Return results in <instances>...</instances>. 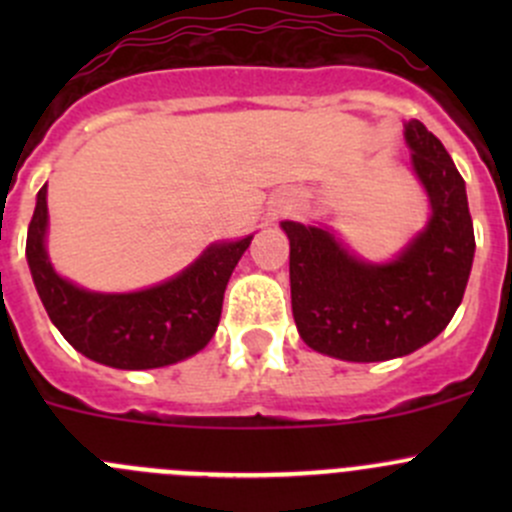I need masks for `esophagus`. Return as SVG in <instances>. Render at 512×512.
Returning <instances> with one entry per match:
<instances>
[{"label": "esophagus", "mask_w": 512, "mask_h": 512, "mask_svg": "<svg viewBox=\"0 0 512 512\" xmlns=\"http://www.w3.org/2000/svg\"><path fill=\"white\" fill-rule=\"evenodd\" d=\"M289 210H292V203H282V205H277V213H289Z\"/></svg>", "instance_id": "obj_1"}]
</instances>
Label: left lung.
Returning a JSON list of instances; mask_svg holds the SVG:
<instances>
[{"label": "left lung", "mask_w": 512, "mask_h": 512, "mask_svg": "<svg viewBox=\"0 0 512 512\" xmlns=\"http://www.w3.org/2000/svg\"><path fill=\"white\" fill-rule=\"evenodd\" d=\"M411 168L428 195V223L389 262H369L324 225L285 220L299 337L342 361H386L436 339L456 314L476 252L466 183L443 143L404 123Z\"/></svg>", "instance_id": "left-lung-1"}]
</instances>
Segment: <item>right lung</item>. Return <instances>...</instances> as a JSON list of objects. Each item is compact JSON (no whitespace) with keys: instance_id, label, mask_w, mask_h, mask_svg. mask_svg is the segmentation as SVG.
Here are the masks:
<instances>
[{"instance_id":"add662e5","label":"right lung","mask_w":512,"mask_h":512,"mask_svg":"<svg viewBox=\"0 0 512 512\" xmlns=\"http://www.w3.org/2000/svg\"><path fill=\"white\" fill-rule=\"evenodd\" d=\"M46 185L36 195L27 262L46 314L66 342L113 369H160L208 347L223 312L232 270L252 235L215 242L193 265L138 292H91L64 280L46 252Z\"/></svg>"}]
</instances>
